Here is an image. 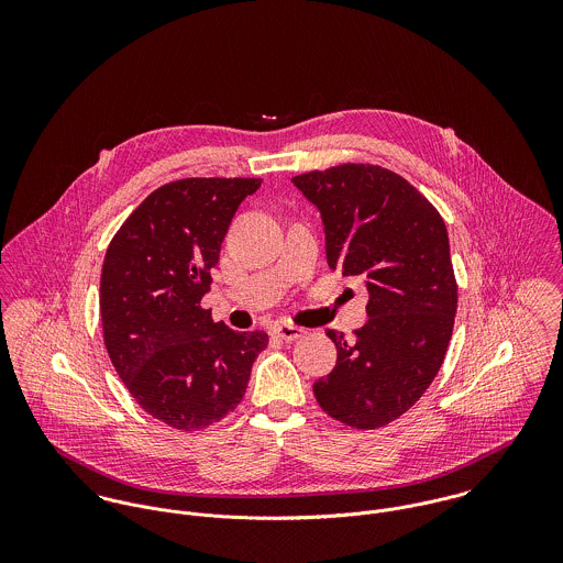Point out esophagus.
I'll return each mask as SVG.
<instances>
[{"instance_id": "34e87169", "label": "esophagus", "mask_w": 563, "mask_h": 563, "mask_svg": "<svg viewBox=\"0 0 563 563\" xmlns=\"http://www.w3.org/2000/svg\"><path fill=\"white\" fill-rule=\"evenodd\" d=\"M273 331H275L277 338H282V340H286V342L299 340V338L306 333L303 327H297V324H290V322H279V324H275Z\"/></svg>"}]
</instances>
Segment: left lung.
I'll list each match as a JSON object with an SVG mask.
<instances>
[{
	"instance_id": "left-lung-1",
	"label": "left lung",
	"mask_w": 563,
	"mask_h": 563,
	"mask_svg": "<svg viewBox=\"0 0 563 563\" xmlns=\"http://www.w3.org/2000/svg\"><path fill=\"white\" fill-rule=\"evenodd\" d=\"M321 210L327 264L368 288V321L314 384L324 413L353 429L397 420L435 379L457 312L444 219L405 177L377 164H338L292 177Z\"/></svg>"
}]
</instances>
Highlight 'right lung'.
Returning a JSON list of instances; mask_svg holds the SVG:
<instances>
[{"mask_svg":"<svg viewBox=\"0 0 563 563\" xmlns=\"http://www.w3.org/2000/svg\"><path fill=\"white\" fill-rule=\"evenodd\" d=\"M255 177H186L154 190L108 244L103 344L136 402L164 424L206 429L242 401L266 331L239 333L201 308L210 271Z\"/></svg>","mask_w":563,"mask_h":563,"instance_id":"add662e5","label":"right lung"}]
</instances>
